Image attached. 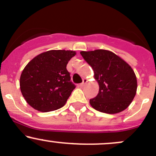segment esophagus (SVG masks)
Masks as SVG:
<instances>
[{"label": "esophagus", "mask_w": 156, "mask_h": 156, "mask_svg": "<svg viewBox=\"0 0 156 156\" xmlns=\"http://www.w3.org/2000/svg\"><path fill=\"white\" fill-rule=\"evenodd\" d=\"M87 82H88V80H86V79H84V80H83V83H80V87H83V86H84V85L86 84V83H87Z\"/></svg>", "instance_id": "34e87169"}]
</instances>
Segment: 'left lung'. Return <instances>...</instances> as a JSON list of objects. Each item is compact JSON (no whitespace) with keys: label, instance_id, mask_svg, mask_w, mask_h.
<instances>
[{"label":"left lung","instance_id":"left-lung-1","mask_svg":"<svg viewBox=\"0 0 156 156\" xmlns=\"http://www.w3.org/2000/svg\"><path fill=\"white\" fill-rule=\"evenodd\" d=\"M80 54L94 70L99 85L98 95L89 101L101 113L115 114L132 102L137 89V77L131 67L113 52L106 49L81 51Z\"/></svg>","mask_w":156,"mask_h":156}]
</instances>
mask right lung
Segmentation results:
<instances>
[{"label": "right lung", "instance_id": "1", "mask_svg": "<svg viewBox=\"0 0 156 156\" xmlns=\"http://www.w3.org/2000/svg\"><path fill=\"white\" fill-rule=\"evenodd\" d=\"M75 55V51L49 50L28 62L22 70L19 85L22 96L30 107L46 113L66 104L75 89L66 67Z\"/></svg>", "mask_w": 156, "mask_h": 156}]
</instances>
